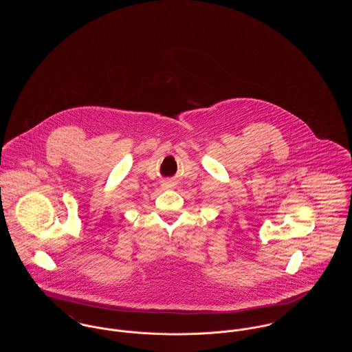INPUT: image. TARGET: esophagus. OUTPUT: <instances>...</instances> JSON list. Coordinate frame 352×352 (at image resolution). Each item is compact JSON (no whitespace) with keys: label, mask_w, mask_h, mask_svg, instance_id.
Listing matches in <instances>:
<instances>
[{"label":"esophagus","mask_w":352,"mask_h":352,"mask_svg":"<svg viewBox=\"0 0 352 352\" xmlns=\"http://www.w3.org/2000/svg\"><path fill=\"white\" fill-rule=\"evenodd\" d=\"M162 186H164V187H166V188H168V187H169V186H170V184H168V183H164V184H162Z\"/></svg>","instance_id":"34e87169"}]
</instances>
